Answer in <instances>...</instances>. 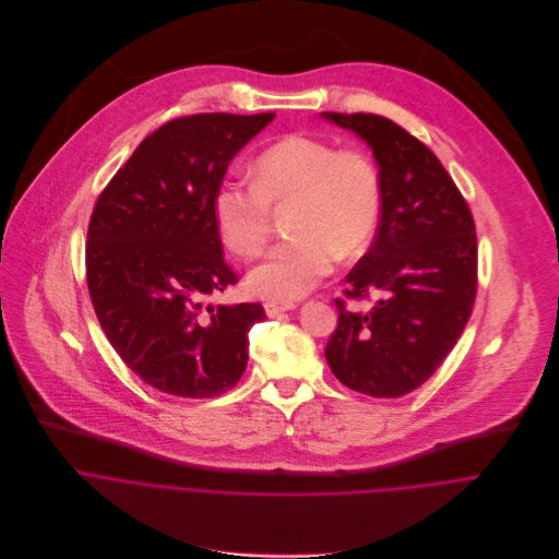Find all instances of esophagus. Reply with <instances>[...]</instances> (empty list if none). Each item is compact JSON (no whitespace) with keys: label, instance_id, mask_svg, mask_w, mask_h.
I'll return each instance as SVG.
<instances>
[{"label":"esophagus","instance_id":"esophagus-1","mask_svg":"<svg viewBox=\"0 0 559 559\" xmlns=\"http://www.w3.org/2000/svg\"><path fill=\"white\" fill-rule=\"evenodd\" d=\"M297 308V304H293V301H282V299H269L266 304H264V312L269 314V317H280L282 312H288V310H295Z\"/></svg>","mask_w":559,"mask_h":559}]
</instances>
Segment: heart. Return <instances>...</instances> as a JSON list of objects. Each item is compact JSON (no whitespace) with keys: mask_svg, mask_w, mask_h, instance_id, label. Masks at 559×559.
<instances>
[{"mask_svg":"<svg viewBox=\"0 0 559 559\" xmlns=\"http://www.w3.org/2000/svg\"><path fill=\"white\" fill-rule=\"evenodd\" d=\"M290 204L293 239L271 247L247 277L264 297L297 299L331 273L335 255L353 258L370 245L383 211L379 167L359 148L286 135L258 155L253 180L217 185V233L233 253L255 255L271 235L273 209Z\"/></svg>","mask_w":559,"mask_h":559,"instance_id":"b5f03b06","label":"heart"}]
</instances>
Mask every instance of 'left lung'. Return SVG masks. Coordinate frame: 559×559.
Returning a JSON list of instances; mask_svg holds the SVG:
<instances>
[{"label": "left lung", "mask_w": 559, "mask_h": 559, "mask_svg": "<svg viewBox=\"0 0 559 559\" xmlns=\"http://www.w3.org/2000/svg\"><path fill=\"white\" fill-rule=\"evenodd\" d=\"M364 138L379 163L383 211L372 247L335 299L324 357L340 383L400 399L426 383L459 342L478 293V237L461 189L415 135L377 114H324ZM377 296L370 313L348 300Z\"/></svg>", "instance_id": "obj_1"}]
</instances>
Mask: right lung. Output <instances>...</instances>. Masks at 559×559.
<instances>
[{
	"mask_svg": "<svg viewBox=\"0 0 559 559\" xmlns=\"http://www.w3.org/2000/svg\"><path fill=\"white\" fill-rule=\"evenodd\" d=\"M275 114H193L151 133L96 198L87 293L109 344L151 388L213 399L239 383L260 304L211 306L239 282L224 258L213 195L240 148Z\"/></svg>",
	"mask_w": 559,
	"mask_h": 559,
	"instance_id": "right-lung-1",
	"label": "right lung"
}]
</instances>
